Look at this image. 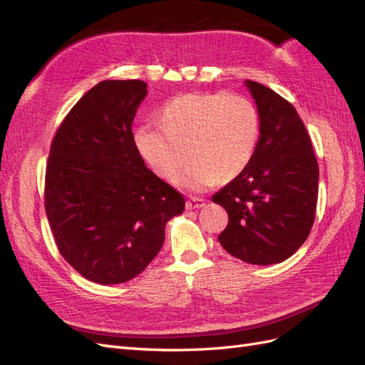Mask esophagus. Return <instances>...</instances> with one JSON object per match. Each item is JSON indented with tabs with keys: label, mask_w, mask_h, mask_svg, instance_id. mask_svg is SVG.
I'll use <instances>...</instances> for the list:
<instances>
[{
	"label": "esophagus",
	"mask_w": 365,
	"mask_h": 365,
	"mask_svg": "<svg viewBox=\"0 0 365 365\" xmlns=\"http://www.w3.org/2000/svg\"><path fill=\"white\" fill-rule=\"evenodd\" d=\"M204 205H205V201L202 197H190V200L185 202L187 210H197V208H202Z\"/></svg>",
	"instance_id": "obj_1"
}]
</instances>
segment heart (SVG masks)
Returning a JSON list of instances; mask_svg holds the SVG:
<instances>
[{
  "label": "heart",
  "mask_w": 365,
  "mask_h": 365,
  "mask_svg": "<svg viewBox=\"0 0 365 365\" xmlns=\"http://www.w3.org/2000/svg\"><path fill=\"white\" fill-rule=\"evenodd\" d=\"M260 135L256 105L240 94H185L163 108L161 125H143L134 141L158 175L173 178L193 158L176 184L202 192L230 181L250 164Z\"/></svg>",
  "instance_id": "b5f03b06"
}]
</instances>
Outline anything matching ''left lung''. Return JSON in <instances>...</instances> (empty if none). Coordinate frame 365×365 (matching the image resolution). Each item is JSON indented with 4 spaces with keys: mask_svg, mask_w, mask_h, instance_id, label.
Returning a JSON list of instances; mask_svg holds the SVG:
<instances>
[{
    "mask_svg": "<svg viewBox=\"0 0 365 365\" xmlns=\"http://www.w3.org/2000/svg\"><path fill=\"white\" fill-rule=\"evenodd\" d=\"M245 86L257 106L260 137L247 169L212 197L228 213L217 240L236 259L272 264L291 257L311 233L319 172L295 108L262 83Z\"/></svg>",
    "mask_w": 365,
    "mask_h": 365,
    "instance_id": "left-lung-1",
    "label": "left lung"
}]
</instances>
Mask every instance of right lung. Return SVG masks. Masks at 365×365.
<instances>
[{
	"instance_id": "obj_1",
	"label": "right lung",
	"mask_w": 365,
	"mask_h": 365,
	"mask_svg": "<svg viewBox=\"0 0 365 365\" xmlns=\"http://www.w3.org/2000/svg\"><path fill=\"white\" fill-rule=\"evenodd\" d=\"M148 94L143 81L93 86L53 138L46 212L62 257L98 284L145 271L164 244L165 224L185 200L146 168L132 121Z\"/></svg>"
}]
</instances>
